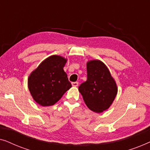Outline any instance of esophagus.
<instances>
[{
    "label": "esophagus",
    "instance_id": "esophagus-1",
    "mask_svg": "<svg viewBox=\"0 0 150 150\" xmlns=\"http://www.w3.org/2000/svg\"><path fill=\"white\" fill-rule=\"evenodd\" d=\"M71 85H72L73 87H78L79 86V83L78 82H73V83H71Z\"/></svg>",
    "mask_w": 150,
    "mask_h": 150
}]
</instances>
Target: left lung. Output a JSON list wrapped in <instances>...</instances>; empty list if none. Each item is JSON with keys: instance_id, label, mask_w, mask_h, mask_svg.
Instances as JSON below:
<instances>
[{"instance_id": "1", "label": "left lung", "mask_w": 150, "mask_h": 150, "mask_svg": "<svg viewBox=\"0 0 150 150\" xmlns=\"http://www.w3.org/2000/svg\"><path fill=\"white\" fill-rule=\"evenodd\" d=\"M87 71V81L79 86V91L90 110L98 113L102 112L110 107L116 97V83L101 61H88Z\"/></svg>"}]
</instances>
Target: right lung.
Instances as JSON below:
<instances>
[{"label":"right lung","mask_w":150,"mask_h":150,"mask_svg":"<svg viewBox=\"0 0 150 150\" xmlns=\"http://www.w3.org/2000/svg\"><path fill=\"white\" fill-rule=\"evenodd\" d=\"M67 59L52 55L43 61L30 74L28 87L33 98L42 106H52L71 87L63 67Z\"/></svg>","instance_id":"add662e5"}]
</instances>
